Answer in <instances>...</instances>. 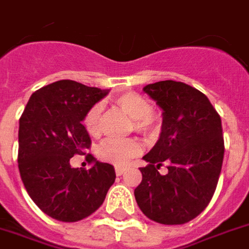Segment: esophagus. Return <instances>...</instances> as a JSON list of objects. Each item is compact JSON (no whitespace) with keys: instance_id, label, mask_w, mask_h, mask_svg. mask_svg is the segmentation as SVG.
<instances>
[{"instance_id":"obj_1","label":"esophagus","mask_w":249,"mask_h":249,"mask_svg":"<svg viewBox=\"0 0 249 249\" xmlns=\"http://www.w3.org/2000/svg\"><path fill=\"white\" fill-rule=\"evenodd\" d=\"M114 171H116V175H117V176H121L126 169H125L124 167H116L114 168Z\"/></svg>"}]
</instances>
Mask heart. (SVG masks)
Here are the masks:
<instances>
[{"label": "heart", "instance_id": "obj_1", "mask_svg": "<svg viewBox=\"0 0 249 249\" xmlns=\"http://www.w3.org/2000/svg\"><path fill=\"white\" fill-rule=\"evenodd\" d=\"M114 104L128 113L133 119L135 129L144 135H151L159 128L157 117L152 113L151 103L136 92H125L114 97ZM101 104H94L84 117V126L90 136L98 135L101 121ZM141 152V144L135 139L114 140L107 139L98 146V157L105 162L117 167L125 165L130 159L136 157Z\"/></svg>", "mask_w": 249, "mask_h": 249}]
</instances>
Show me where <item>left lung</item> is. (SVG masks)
I'll use <instances>...</instances> for the list:
<instances>
[{"mask_svg":"<svg viewBox=\"0 0 249 249\" xmlns=\"http://www.w3.org/2000/svg\"><path fill=\"white\" fill-rule=\"evenodd\" d=\"M162 109L160 139L142 157V180L135 189L148 219L165 225L185 224L207 208L216 191L223 159L221 119L208 97L172 80L144 88ZM167 162L168 173L158 169Z\"/></svg>","mask_w":249,"mask_h":249,"instance_id":"left-lung-1","label":"left lung"}]
</instances>
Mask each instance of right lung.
<instances>
[{
	"label": "right lung",
	"instance_id": "right-lung-1",
	"mask_svg": "<svg viewBox=\"0 0 249 249\" xmlns=\"http://www.w3.org/2000/svg\"><path fill=\"white\" fill-rule=\"evenodd\" d=\"M108 90L60 80L36 90L19 117L18 169L26 192L52 219L74 223L96 212L116 178L113 165L88 153L90 170L71 168L90 137L82 120Z\"/></svg>",
	"mask_w": 249,
	"mask_h": 249
}]
</instances>
